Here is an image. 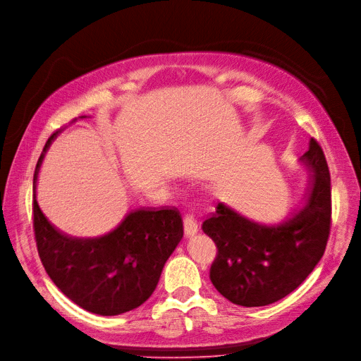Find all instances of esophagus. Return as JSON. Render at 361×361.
Segmentation results:
<instances>
[{"label":"esophagus","instance_id":"34e87169","mask_svg":"<svg viewBox=\"0 0 361 361\" xmlns=\"http://www.w3.org/2000/svg\"><path fill=\"white\" fill-rule=\"evenodd\" d=\"M184 231L188 236L195 235L197 232V220L195 219L193 214H190V212L184 216Z\"/></svg>","mask_w":361,"mask_h":361}]
</instances>
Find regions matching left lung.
<instances>
[{
  "label": "left lung",
  "mask_w": 361,
  "mask_h": 361,
  "mask_svg": "<svg viewBox=\"0 0 361 361\" xmlns=\"http://www.w3.org/2000/svg\"><path fill=\"white\" fill-rule=\"evenodd\" d=\"M312 171L306 207L284 224L260 226L219 204L202 223L217 255L211 283L241 306H264L296 290L323 257L331 228L330 172L322 145L311 140L302 157Z\"/></svg>",
  "instance_id": "obj_1"
}]
</instances>
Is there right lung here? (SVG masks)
Returning a JSON list of instances; mask_svg holds the SVG:
<instances>
[{
	"instance_id": "1",
	"label": "right lung",
	"mask_w": 361,
	"mask_h": 361,
	"mask_svg": "<svg viewBox=\"0 0 361 361\" xmlns=\"http://www.w3.org/2000/svg\"><path fill=\"white\" fill-rule=\"evenodd\" d=\"M32 226L38 256L51 281L83 310L118 315L138 308L154 291L168 257L183 238L177 208L133 209L114 231L99 238H73L53 226L35 201Z\"/></svg>"
}]
</instances>
